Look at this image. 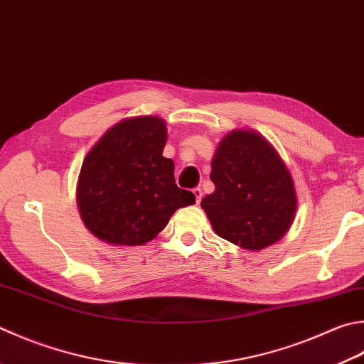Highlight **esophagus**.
<instances>
[{
    "label": "esophagus",
    "instance_id": "obj_1",
    "mask_svg": "<svg viewBox=\"0 0 364 364\" xmlns=\"http://www.w3.org/2000/svg\"><path fill=\"white\" fill-rule=\"evenodd\" d=\"M193 195H195V200H196V204L201 203V198H203V190L200 187L193 188Z\"/></svg>",
    "mask_w": 364,
    "mask_h": 364
}]
</instances>
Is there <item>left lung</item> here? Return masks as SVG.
<instances>
[{
  "mask_svg": "<svg viewBox=\"0 0 364 364\" xmlns=\"http://www.w3.org/2000/svg\"><path fill=\"white\" fill-rule=\"evenodd\" d=\"M214 193L201 208L218 236L247 250L277 242L293 223L296 195L289 169L255 132L236 129L212 160Z\"/></svg>",
  "mask_w": 364,
  "mask_h": 364,
  "instance_id": "obj_1",
  "label": "left lung"
}]
</instances>
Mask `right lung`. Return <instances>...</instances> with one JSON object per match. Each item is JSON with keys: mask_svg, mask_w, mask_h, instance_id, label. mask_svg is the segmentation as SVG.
<instances>
[{"mask_svg": "<svg viewBox=\"0 0 364 364\" xmlns=\"http://www.w3.org/2000/svg\"><path fill=\"white\" fill-rule=\"evenodd\" d=\"M166 123L127 119L97 142L82 163L77 204L82 220L101 241L141 245L159 235L195 195L176 185L174 161L164 159Z\"/></svg>", "mask_w": 364, "mask_h": 364, "instance_id": "1", "label": "right lung"}]
</instances>
